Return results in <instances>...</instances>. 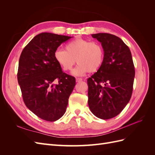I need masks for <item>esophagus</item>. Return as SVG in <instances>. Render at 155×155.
Listing matches in <instances>:
<instances>
[{"mask_svg":"<svg viewBox=\"0 0 155 155\" xmlns=\"http://www.w3.org/2000/svg\"><path fill=\"white\" fill-rule=\"evenodd\" d=\"M82 80H83V79H82L81 78H76V82H77V83L81 82Z\"/></svg>","mask_w":155,"mask_h":155,"instance_id":"34e87169","label":"esophagus"}]
</instances>
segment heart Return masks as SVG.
<instances>
[{
    "label": "heart",
    "mask_w": 155,
    "mask_h": 155,
    "mask_svg": "<svg viewBox=\"0 0 155 155\" xmlns=\"http://www.w3.org/2000/svg\"><path fill=\"white\" fill-rule=\"evenodd\" d=\"M65 48L66 50H56L54 59L64 71H70L77 62L78 65L72 72L76 76L96 72L104 62V48L97 42L77 38L68 43Z\"/></svg>",
    "instance_id": "b5f03b06"
}]
</instances>
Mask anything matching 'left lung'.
<instances>
[{"instance_id": "1", "label": "left lung", "mask_w": 155, "mask_h": 155, "mask_svg": "<svg viewBox=\"0 0 155 155\" xmlns=\"http://www.w3.org/2000/svg\"><path fill=\"white\" fill-rule=\"evenodd\" d=\"M101 43L104 59L97 72L87 79L88 104L96 117L108 120L118 115L133 92L135 70L130 49L118 37L92 34Z\"/></svg>"}]
</instances>
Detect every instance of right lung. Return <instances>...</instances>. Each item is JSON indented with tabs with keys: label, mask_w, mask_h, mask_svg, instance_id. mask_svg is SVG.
<instances>
[{
	"label": "right lung",
	"mask_w": 155,
	"mask_h": 155,
	"mask_svg": "<svg viewBox=\"0 0 155 155\" xmlns=\"http://www.w3.org/2000/svg\"><path fill=\"white\" fill-rule=\"evenodd\" d=\"M71 37L44 32L35 36L21 54L17 79L26 106L48 121L64 115L76 85L74 77L64 73L54 51ZM58 80L57 85L53 84Z\"/></svg>",
	"instance_id": "add662e5"
}]
</instances>
